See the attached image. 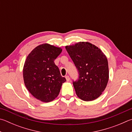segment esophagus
Here are the masks:
<instances>
[{"label":"esophagus","mask_w":132,"mask_h":132,"mask_svg":"<svg viewBox=\"0 0 132 132\" xmlns=\"http://www.w3.org/2000/svg\"><path fill=\"white\" fill-rule=\"evenodd\" d=\"M66 81H70V77H69V76H66Z\"/></svg>","instance_id":"esophagus-1"}]
</instances>
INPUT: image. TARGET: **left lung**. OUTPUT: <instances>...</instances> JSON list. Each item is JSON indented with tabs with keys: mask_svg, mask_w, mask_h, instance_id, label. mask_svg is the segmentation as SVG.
Wrapping results in <instances>:
<instances>
[{
	"mask_svg": "<svg viewBox=\"0 0 132 132\" xmlns=\"http://www.w3.org/2000/svg\"><path fill=\"white\" fill-rule=\"evenodd\" d=\"M79 73L73 81L77 96L84 101L99 97L106 88L109 77L106 56L99 48L88 42L66 46Z\"/></svg>",
	"mask_w": 132,
	"mask_h": 132,
	"instance_id": "left-lung-1",
	"label": "left lung"
}]
</instances>
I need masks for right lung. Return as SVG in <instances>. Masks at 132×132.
Returning a JSON list of instances; mask_svg holds the SVG:
<instances>
[{"mask_svg": "<svg viewBox=\"0 0 132 132\" xmlns=\"http://www.w3.org/2000/svg\"><path fill=\"white\" fill-rule=\"evenodd\" d=\"M61 52V48L43 44L33 50L25 61L23 70L25 85L33 96L42 102L55 99L62 83L66 81L54 63Z\"/></svg>", "mask_w": 132, "mask_h": 132, "instance_id": "add662e5", "label": "right lung"}]
</instances>
